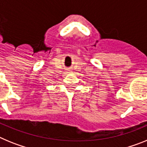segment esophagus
I'll return each instance as SVG.
<instances>
[{
	"label": "esophagus",
	"instance_id": "34e87169",
	"mask_svg": "<svg viewBox=\"0 0 147 147\" xmlns=\"http://www.w3.org/2000/svg\"><path fill=\"white\" fill-rule=\"evenodd\" d=\"M69 72H71V71L70 69H67V73H69Z\"/></svg>",
	"mask_w": 147,
	"mask_h": 147
}]
</instances>
